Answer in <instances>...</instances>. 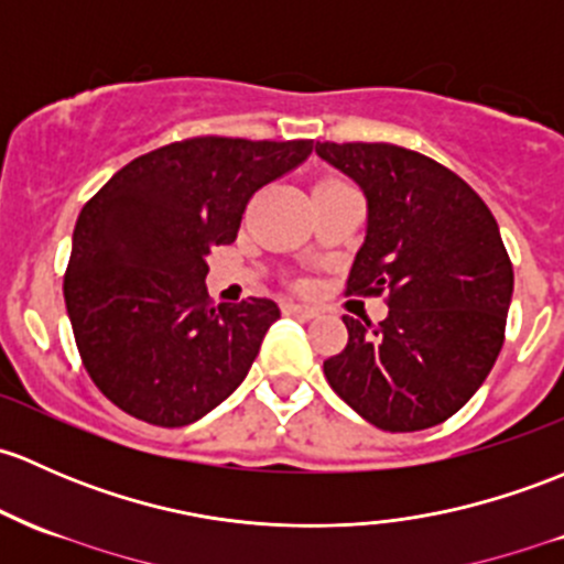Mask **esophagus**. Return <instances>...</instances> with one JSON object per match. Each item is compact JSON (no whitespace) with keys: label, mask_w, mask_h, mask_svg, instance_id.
Returning a JSON list of instances; mask_svg holds the SVG:
<instances>
[{"label":"esophagus","mask_w":564,"mask_h":564,"mask_svg":"<svg viewBox=\"0 0 564 564\" xmlns=\"http://www.w3.org/2000/svg\"><path fill=\"white\" fill-rule=\"evenodd\" d=\"M283 313H286V316H300V318H313V316H318L316 307L300 305V302H283Z\"/></svg>","instance_id":"1"}]
</instances>
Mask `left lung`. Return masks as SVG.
<instances>
[{"label": "left lung", "mask_w": 564, "mask_h": 564, "mask_svg": "<svg viewBox=\"0 0 564 564\" xmlns=\"http://www.w3.org/2000/svg\"><path fill=\"white\" fill-rule=\"evenodd\" d=\"M367 197V235L346 294L381 297L389 316H343L348 343L324 361L329 387L387 432L452 419L506 340L513 264L484 199L448 167L391 142H316Z\"/></svg>", "instance_id": "8db88e82"}]
</instances>
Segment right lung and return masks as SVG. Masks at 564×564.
Segmentation results:
<instances>
[{
	"instance_id": "1",
	"label": "right lung",
	"mask_w": 564,
	"mask_h": 564,
	"mask_svg": "<svg viewBox=\"0 0 564 564\" xmlns=\"http://www.w3.org/2000/svg\"><path fill=\"white\" fill-rule=\"evenodd\" d=\"M311 151L313 140L170 142L83 205L64 302L83 367L112 405L186 426L240 387L281 311L264 297L216 305L207 253L235 242L248 199Z\"/></svg>"
}]
</instances>
